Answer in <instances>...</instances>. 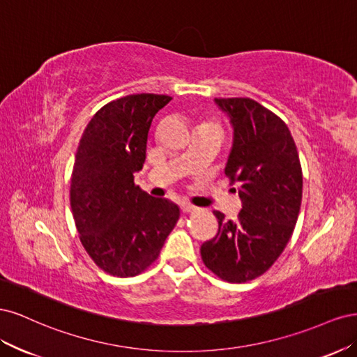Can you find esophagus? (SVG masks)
<instances>
[{
    "label": "esophagus",
    "mask_w": 357,
    "mask_h": 357,
    "mask_svg": "<svg viewBox=\"0 0 357 357\" xmlns=\"http://www.w3.org/2000/svg\"><path fill=\"white\" fill-rule=\"evenodd\" d=\"M181 211L183 213H192V211H195V207H193V205H190V204H181Z\"/></svg>",
    "instance_id": "1"
}]
</instances>
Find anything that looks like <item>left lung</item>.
<instances>
[{
	"label": "left lung",
	"mask_w": 357,
	"mask_h": 357,
	"mask_svg": "<svg viewBox=\"0 0 357 357\" xmlns=\"http://www.w3.org/2000/svg\"><path fill=\"white\" fill-rule=\"evenodd\" d=\"M234 129L225 174L238 185L236 220L214 211L219 231L201 245L210 271L229 283L262 275L294 234L302 199V171L287 125L250 98H214ZM235 190V189H234Z\"/></svg>",
	"instance_id": "obj_1"
}]
</instances>
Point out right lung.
I'll use <instances>...</instances> for the list:
<instances>
[{"label": "right lung", "mask_w": 357, "mask_h": 357, "mask_svg": "<svg viewBox=\"0 0 357 357\" xmlns=\"http://www.w3.org/2000/svg\"><path fill=\"white\" fill-rule=\"evenodd\" d=\"M172 98L137 93L105 104L75 152L70 201L80 241L107 274L134 277L152 265L180 218L178 205L134 185L150 125Z\"/></svg>", "instance_id": "add662e5"}]
</instances>
